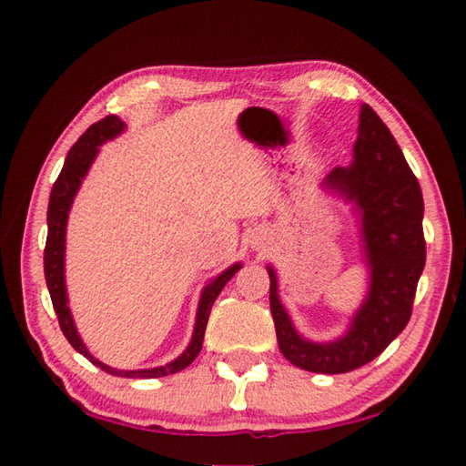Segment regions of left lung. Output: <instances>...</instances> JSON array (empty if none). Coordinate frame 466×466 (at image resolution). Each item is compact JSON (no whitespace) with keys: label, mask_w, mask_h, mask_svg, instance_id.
<instances>
[{"label":"left lung","mask_w":466,"mask_h":466,"mask_svg":"<svg viewBox=\"0 0 466 466\" xmlns=\"http://www.w3.org/2000/svg\"><path fill=\"white\" fill-rule=\"evenodd\" d=\"M360 136L351 168H335L327 183L361 211L372 283L351 329L335 343L304 341L278 298L269 267V302L283 358L317 374H343L380 356L413 312L417 281L425 265L423 197L413 170L374 108L360 110Z\"/></svg>","instance_id":"1"}]
</instances>
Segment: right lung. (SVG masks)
Instances as JSON below:
<instances>
[{"label": "right lung", "mask_w": 466, "mask_h": 466, "mask_svg": "<svg viewBox=\"0 0 466 466\" xmlns=\"http://www.w3.org/2000/svg\"><path fill=\"white\" fill-rule=\"evenodd\" d=\"M121 129H123V121L116 119L115 115H108L98 123H94L92 127L86 129L84 136L76 141L72 149H69L66 164H63V168L59 172L57 180H55V185L51 188V197H49V211H46L49 232H46V244H45V279H46V288H49L55 314H57L59 319V327L76 351H80L82 356L88 358L94 366H98L100 370H105V372L113 376L162 378V376L180 372V370H185L197 356H199L211 306H214L216 298L219 296V291L224 289L226 283L230 281L234 278V273L240 269V265H232L230 269L224 271L214 283H209V286L205 288L199 302V310H197V322H195V333L191 339V345L187 347V351L178 360L170 361V364L162 368H152V370H115V368L105 366L98 360H94V356H90V351L86 350L80 335H77L72 320V312H69V306H67L66 281H63L66 224H67V214H69V208H72L74 195L77 191V187H80L84 175L88 172L92 160L96 157L98 146L105 144L106 139L115 137Z\"/></svg>", "instance_id": "add662e5"}]
</instances>
